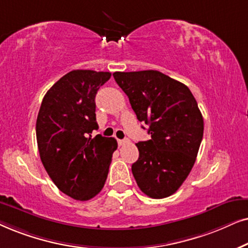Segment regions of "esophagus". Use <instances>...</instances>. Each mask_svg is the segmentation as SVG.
I'll return each mask as SVG.
<instances>
[{"label":"esophagus","instance_id":"esophagus-1","mask_svg":"<svg viewBox=\"0 0 248 248\" xmlns=\"http://www.w3.org/2000/svg\"><path fill=\"white\" fill-rule=\"evenodd\" d=\"M128 140H118V144L120 145V146H124V145H126L128 143Z\"/></svg>","mask_w":248,"mask_h":248}]
</instances>
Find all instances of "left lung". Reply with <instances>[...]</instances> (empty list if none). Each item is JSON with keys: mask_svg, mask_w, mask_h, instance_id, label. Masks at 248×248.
Segmentation results:
<instances>
[{"mask_svg": "<svg viewBox=\"0 0 248 248\" xmlns=\"http://www.w3.org/2000/svg\"><path fill=\"white\" fill-rule=\"evenodd\" d=\"M113 77L151 134L150 140L136 144L135 180L152 199L172 195L189 174L203 138L195 97L183 82L156 70L114 72Z\"/></svg>", "mask_w": 248, "mask_h": 248, "instance_id": "left-lung-1", "label": "left lung"}]
</instances>
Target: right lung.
<instances>
[{
    "label": "right lung",
    "instance_id": "add662e5",
    "mask_svg": "<svg viewBox=\"0 0 248 248\" xmlns=\"http://www.w3.org/2000/svg\"><path fill=\"white\" fill-rule=\"evenodd\" d=\"M111 72L72 70L45 94L36 121L42 163L53 183L77 201L96 196L108 178L118 143L96 135L95 96Z\"/></svg>",
    "mask_w": 248,
    "mask_h": 248
}]
</instances>
